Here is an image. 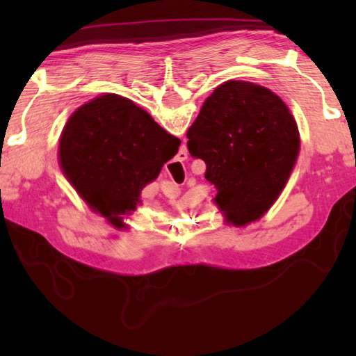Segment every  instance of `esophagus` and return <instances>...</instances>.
<instances>
[{
    "mask_svg": "<svg viewBox=\"0 0 356 356\" xmlns=\"http://www.w3.org/2000/svg\"><path fill=\"white\" fill-rule=\"evenodd\" d=\"M185 157H184V161H185V159H186V149H185V153H182Z\"/></svg>",
    "mask_w": 356,
    "mask_h": 356,
    "instance_id": "obj_1",
    "label": "esophagus"
}]
</instances>
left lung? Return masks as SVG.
I'll list each match as a JSON object with an SVG mask.
<instances>
[{
  "label": "left lung",
  "instance_id": "left-lung-1",
  "mask_svg": "<svg viewBox=\"0 0 356 356\" xmlns=\"http://www.w3.org/2000/svg\"><path fill=\"white\" fill-rule=\"evenodd\" d=\"M186 138L190 154L207 163L216 205L236 226L268 213L300 153L298 127L286 104L269 88L245 81L218 86Z\"/></svg>",
  "mask_w": 356,
  "mask_h": 356
}]
</instances>
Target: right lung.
<instances>
[{"instance_id": "obj_1", "label": "right lung", "mask_w": 356, "mask_h": 356, "mask_svg": "<svg viewBox=\"0 0 356 356\" xmlns=\"http://www.w3.org/2000/svg\"><path fill=\"white\" fill-rule=\"evenodd\" d=\"M180 139L119 95H102L73 113L59 140L64 176L92 209L115 225L176 156Z\"/></svg>"}]
</instances>
